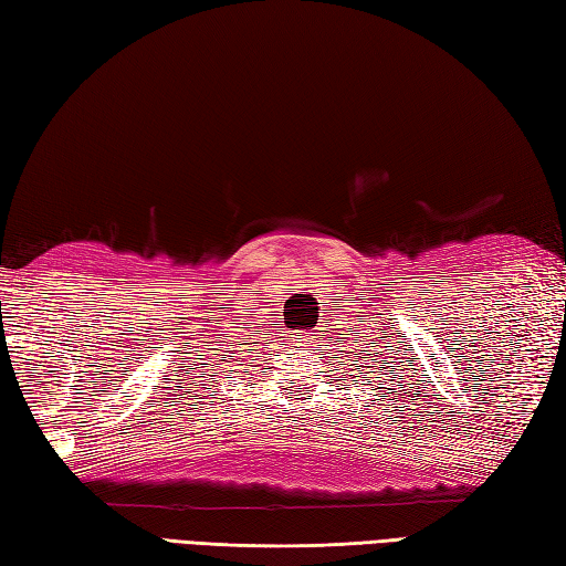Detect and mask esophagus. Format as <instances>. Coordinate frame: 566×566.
Returning <instances> with one entry per match:
<instances>
[{"label":"esophagus","instance_id":"esophagus-1","mask_svg":"<svg viewBox=\"0 0 566 566\" xmlns=\"http://www.w3.org/2000/svg\"><path fill=\"white\" fill-rule=\"evenodd\" d=\"M298 338H306V335H304V333H302V335H298Z\"/></svg>","mask_w":566,"mask_h":566}]
</instances>
